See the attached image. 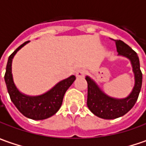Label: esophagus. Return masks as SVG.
Listing matches in <instances>:
<instances>
[{"label":"esophagus","mask_w":146,"mask_h":146,"mask_svg":"<svg viewBox=\"0 0 146 146\" xmlns=\"http://www.w3.org/2000/svg\"><path fill=\"white\" fill-rule=\"evenodd\" d=\"M86 71L85 70L80 69V70H77V72H76V76L77 77H84L85 75H86Z\"/></svg>","instance_id":"esophagus-1"}]
</instances>
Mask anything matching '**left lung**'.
<instances>
[{
	"label": "left lung",
	"instance_id": "left-lung-1",
	"mask_svg": "<svg viewBox=\"0 0 146 146\" xmlns=\"http://www.w3.org/2000/svg\"><path fill=\"white\" fill-rule=\"evenodd\" d=\"M114 40L115 41L118 56H124L130 60L135 76V85L128 96L122 99H117L106 95L101 90L93 79L88 76H86L88 84L87 106L95 115L106 120L115 119L125 115L135 106L142 86V73L140 68L139 57L136 52L122 40Z\"/></svg>",
	"mask_w": 146,
	"mask_h": 146
}]
</instances>
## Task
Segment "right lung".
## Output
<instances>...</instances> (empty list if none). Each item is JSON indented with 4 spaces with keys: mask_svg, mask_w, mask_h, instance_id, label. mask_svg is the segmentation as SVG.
<instances>
[{
    "mask_svg": "<svg viewBox=\"0 0 146 146\" xmlns=\"http://www.w3.org/2000/svg\"><path fill=\"white\" fill-rule=\"evenodd\" d=\"M29 41L23 43L9 56L5 74V82L8 93L18 110L27 118L32 120H45L54 115L61 106L63 97L68 88L75 81L76 76L60 80L50 90L40 96H28L21 93L15 85L12 76V60L17 51Z\"/></svg>",
    "mask_w": 146,
    "mask_h": 146,
    "instance_id": "right-lung-1",
    "label": "right lung"
}]
</instances>
